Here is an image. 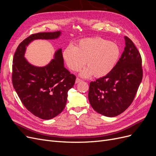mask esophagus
I'll return each mask as SVG.
<instances>
[{"mask_svg":"<svg viewBox=\"0 0 156 156\" xmlns=\"http://www.w3.org/2000/svg\"><path fill=\"white\" fill-rule=\"evenodd\" d=\"M81 81H82V79H79V78H77L76 80H75V83H78L81 82Z\"/></svg>","mask_w":156,"mask_h":156,"instance_id":"esophagus-1","label":"esophagus"}]
</instances>
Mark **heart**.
Returning a JSON list of instances; mask_svg holds the SVG:
<instances>
[{
	"mask_svg": "<svg viewBox=\"0 0 156 156\" xmlns=\"http://www.w3.org/2000/svg\"><path fill=\"white\" fill-rule=\"evenodd\" d=\"M121 55L116 44L100 37H89L78 41L73 46L68 45L63 52V57L68 68L77 72L86 64L88 68L80 75L89 77H104L114 69Z\"/></svg>",
	"mask_w": 156,
	"mask_h": 156,
	"instance_id": "1",
	"label": "heart"
}]
</instances>
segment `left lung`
I'll return each mask as SVG.
<instances>
[{
	"instance_id": "1",
	"label": "left lung",
	"mask_w": 156,
	"mask_h": 156,
	"mask_svg": "<svg viewBox=\"0 0 156 156\" xmlns=\"http://www.w3.org/2000/svg\"><path fill=\"white\" fill-rule=\"evenodd\" d=\"M124 39V51L114 69L90 83V103L97 112L107 117L119 115L129 107L143 79L139 52L129 37Z\"/></svg>"
}]
</instances>
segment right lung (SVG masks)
<instances>
[{"instance_id": "add662e5", "label": "right lung", "mask_w": 156, "mask_h": 156, "mask_svg": "<svg viewBox=\"0 0 156 156\" xmlns=\"http://www.w3.org/2000/svg\"><path fill=\"white\" fill-rule=\"evenodd\" d=\"M60 35V31L32 34L19 45L13 58L14 89L27 110L44 120L53 119L63 111L76 77L65 68L62 49L56 51L54 58L43 67L30 64L25 54L33 40H55Z\"/></svg>"}]
</instances>
